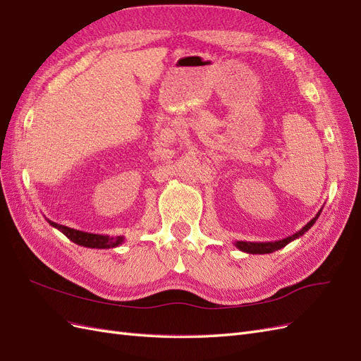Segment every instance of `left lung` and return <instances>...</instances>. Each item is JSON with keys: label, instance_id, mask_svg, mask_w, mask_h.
<instances>
[{"label": "left lung", "instance_id": "8db88e82", "mask_svg": "<svg viewBox=\"0 0 361 361\" xmlns=\"http://www.w3.org/2000/svg\"><path fill=\"white\" fill-rule=\"evenodd\" d=\"M319 214H321V212H319V213L314 216V218H313L310 222H308L305 226H302V228H301L300 231L292 234V235H289V238H286V239L276 240V242H242V240H239V242H235L234 245H235V248H239L240 251L248 252V254H271V252H274V251H278V250L284 248V246H286L287 243L293 242L295 239H300L302 234H305L308 230L312 228L313 224H314L316 219L319 218Z\"/></svg>", "mask_w": 361, "mask_h": 361}]
</instances>
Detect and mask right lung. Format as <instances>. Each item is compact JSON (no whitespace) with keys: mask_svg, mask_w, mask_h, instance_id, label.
Here are the masks:
<instances>
[{"mask_svg":"<svg viewBox=\"0 0 361 361\" xmlns=\"http://www.w3.org/2000/svg\"><path fill=\"white\" fill-rule=\"evenodd\" d=\"M51 226H54L59 231L63 233L69 240L80 246H86V248H97V250H110V248H116L122 242H123V235H116V238H111V235H104V234H94V233H86V231H80L69 228L66 225H60L53 221L47 219Z\"/></svg>","mask_w":361,"mask_h":361,"instance_id":"obj_1","label":"right lung"}]
</instances>
